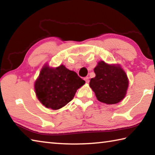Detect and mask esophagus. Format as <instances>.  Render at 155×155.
I'll use <instances>...</instances> for the list:
<instances>
[{
    "label": "esophagus",
    "instance_id": "esophagus-1",
    "mask_svg": "<svg viewBox=\"0 0 155 155\" xmlns=\"http://www.w3.org/2000/svg\"><path fill=\"white\" fill-rule=\"evenodd\" d=\"M84 79H85V82L87 83H88L89 82H90V78H89L88 77H85V78H84Z\"/></svg>",
    "mask_w": 155,
    "mask_h": 155
}]
</instances>
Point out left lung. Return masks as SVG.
Returning a JSON list of instances; mask_svg holds the SVG:
<instances>
[{
    "label": "left lung",
    "instance_id": "obj_1",
    "mask_svg": "<svg viewBox=\"0 0 155 155\" xmlns=\"http://www.w3.org/2000/svg\"><path fill=\"white\" fill-rule=\"evenodd\" d=\"M94 71L96 77L91 78L90 87L95 93L98 101L107 104L122 101L128 87L127 75L119 64L98 62Z\"/></svg>",
    "mask_w": 155,
    "mask_h": 155
}]
</instances>
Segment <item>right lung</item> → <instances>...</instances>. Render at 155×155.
Returning <instances> with one entry per match:
<instances>
[{
  "label": "right lung",
  "instance_id": "obj_1",
  "mask_svg": "<svg viewBox=\"0 0 155 155\" xmlns=\"http://www.w3.org/2000/svg\"><path fill=\"white\" fill-rule=\"evenodd\" d=\"M85 81L64 65L51 68L45 64L37 78L34 88L39 101L46 107L57 110L72 101Z\"/></svg>",
  "mask_w": 155,
  "mask_h": 155
}]
</instances>
